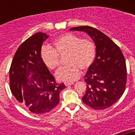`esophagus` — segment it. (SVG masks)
Masks as SVG:
<instances>
[{
	"label": "esophagus",
	"instance_id": "34e87169",
	"mask_svg": "<svg viewBox=\"0 0 135 135\" xmlns=\"http://www.w3.org/2000/svg\"><path fill=\"white\" fill-rule=\"evenodd\" d=\"M74 83H65V86H70V85H72V84H73Z\"/></svg>",
	"mask_w": 135,
	"mask_h": 135
}]
</instances>
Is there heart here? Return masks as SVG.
<instances>
[{"label":"heart","instance_id":"1","mask_svg":"<svg viewBox=\"0 0 135 135\" xmlns=\"http://www.w3.org/2000/svg\"><path fill=\"white\" fill-rule=\"evenodd\" d=\"M53 48L44 46L41 50V59L49 70H55L60 65V57L67 55L68 65L56 73L59 80L72 82L80 76L81 70L91 67L97 54L96 46L90 39L81 38L72 34L60 36L53 41Z\"/></svg>","mask_w":135,"mask_h":135}]
</instances>
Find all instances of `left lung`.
I'll list each match as a JSON object with an SVG mask.
<instances>
[{
  "label": "left lung",
  "instance_id": "left-lung-1",
  "mask_svg": "<svg viewBox=\"0 0 135 135\" xmlns=\"http://www.w3.org/2000/svg\"><path fill=\"white\" fill-rule=\"evenodd\" d=\"M70 30L86 32L96 45L95 59L84 77L86 89L82 101L96 110L107 109L120 99L126 89L127 70L123 53L109 37L95 27L79 26Z\"/></svg>",
  "mask_w": 135,
  "mask_h": 135
}]
</instances>
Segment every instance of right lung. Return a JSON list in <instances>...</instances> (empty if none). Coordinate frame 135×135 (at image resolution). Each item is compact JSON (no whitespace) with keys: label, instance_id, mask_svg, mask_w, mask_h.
Masks as SVG:
<instances>
[{"label":"right lung","instance_id":"1","mask_svg":"<svg viewBox=\"0 0 135 135\" xmlns=\"http://www.w3.org/2000/svg\"><path fill=\"white\" fill-rule=\"evenodd\" d=\"M48 38L38 32L17 50L9 70L11 91L19 103L36 114H46L59 103V93L65 88L57 84L41 59V48Z\"/></svg>","mask_w":135,"mask_h":135}]
</instances>
